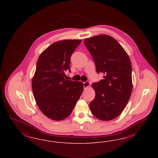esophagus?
<instances>
[{"label":"esophagus","instance_id":"esophagus-1","mask_svg":"<svg viewBox=\"0 0 158 158\" xmlns=\"http://www.w3.org/2000/svg\"><path fill=\"white\" fill-rule=\"evenodd\" d=\"M90 86V82L87 81L85 82H83V86H84V89H86L87 87Z\"/></svg>","mask_w":158,"mask_h":158}]
</instances>
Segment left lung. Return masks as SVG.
Wrapping results in <instances>:
<instances>
[{
    "instance_id": "8db88e82",
    "label": "left lung",
    "mask_w": 158,
    "mask_h": 158,
    "mask_svg": "<svg viewBox=\"0 0 158 158\" xmlns=\"http://www.w3.org/2000/svg\"><path fill=\"white\" fill-rule=\"evenodd\" d=\"M96 64V71L104 79L93 83L96 96L90 103L93 115L109 121L122 112L131 94V65L128 54L115 39L100 35L85 40Z\"/></svg>"
}]
</instances>
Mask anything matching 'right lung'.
<instances>
[{"instance_id": "add662e5", "label": "right lung", "mask_w": 158, "mask_h": 158, "mask_svg": "<svg viewBox=\"0 0 158 158\" xmlns=\"http://www.w3.org/2000/svg\"><path fill=\"white\" fill-rule=\"evenodd\" d=\"M81 40L53 43L40 55L32 81L35 100L44 115L62 120L70 115L83 90L81 81L66 80L72 53Z\"/></svg>"}]
</instances>
